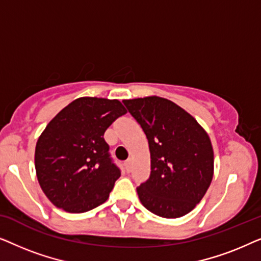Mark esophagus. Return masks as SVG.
<instances>
[{"label": "esophagus", "instance_id": "obj_1", "mask_svg": "<svg viewBox=\"0 0 261 261\" xmlns=\"http://www.w3.org/2000/svg\"><path fill=\"white\" fill-rule=\"evenodd\" d=\"M124 165H126V170L127 172H130L132 171V166H133V158H129L127 160L126 163H124Z\"/></svg>", "mask_w": 261, "mask_h": 261}]
</instances>
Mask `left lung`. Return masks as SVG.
Instances as JSON below:
<instances>
[{"label":"left lung","mask_w":261,"mask_h":261,"mask_svg":"<svg viewBox=\"0 0 261 261\" xmlns=\"http://www.w3.org/2000/svg\"><path fill=\"white\" fill-rule=\"evenodd\" d=\"M148 140L151 174L137 189L141 204L165 219L190 213L214 176L212 141L201 124L176 103L159 96L123 99Z\"/></svg>","instance_id":"obj_1"}]
</instances>
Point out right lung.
<instances>
[{
	"label": "right lung",
	"instance_id": "obj_1",
	"mask_svg": "<svg viewBox=\"0 0 261 261\" xmlns=\"http://www.w3.org/2000/svg\"><path fill=\"white\" fill-rule=\"evenodd\" d=\"M126 113L119 99L80 97L49 121L34 162L39 184L57 208L80 214L108 199L121 172L103 135Z\"/></svg>",
	"mask_w": 261,
	"mask_h": 261
}]
</instances>
